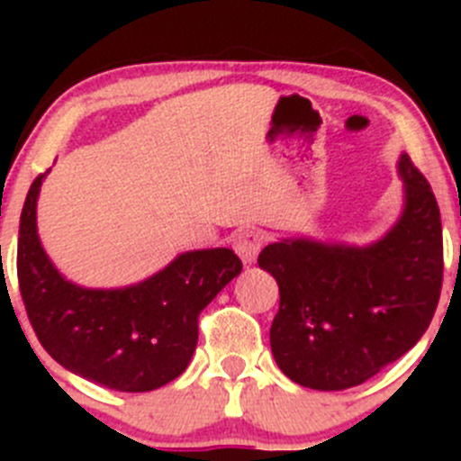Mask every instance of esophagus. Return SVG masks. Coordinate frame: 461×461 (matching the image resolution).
<instances>
[{
	"label": "esophagus",
	"instance_id": "1",
	"mask_svg": "<svg viewBox=\"0 0 461 461\" xmlns=\"http://www.w3.org/2000/svg\"><path fill=\"white\" fill-rule=\"evenodd\" d=\"M265 243V234L258 230H243L236 234L234 239V249L236 254H239L240 260H243L245 265H252L254 260H257L260 248H263Z\"/></svg>",
	"mask_w": 461,
	"mask_h": 461
}]
</instances>
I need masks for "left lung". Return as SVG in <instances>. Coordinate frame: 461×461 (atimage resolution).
Masks as SVG:
<instances>
[{
	"label": "left lung",
	"mask_w": 461,
	"mask_h": 461,
	"mask_svg": "<svg viewBox=\"0 0 461 461\" xmlns=\"http://www.w3.org/2000/svg\"><path fill=\"white\" fill-rule=\"evenodd\" d=\"M403 212L368 248L296 239L272 243L258 265L278 283L269 343L283 375L312 390L375 376L421 339L444 278L441 218L429 180L399 158Z\"/></svg>",
	"instance_id": "left-lung-1"
}]
</instances>
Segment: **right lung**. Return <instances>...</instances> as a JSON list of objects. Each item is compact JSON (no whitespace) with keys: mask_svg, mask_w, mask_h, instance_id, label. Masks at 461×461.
<instances>
[{"mask_svg":"<svg viewBox=\"0 0 461 461\" xmlns=\"http://www.w3.org/2000/svg\"><path fill=\"white\" fill-rule=\"evenodd\" d=\"M32 180L20 218L17 278L26 314L44 350L71 373L120 390L149 393L183 375L198 343V314L239 276L231 249H196L118 290H88L55 269L37 236Z\"/></svg>","mask_w":461,"mask_h":461,"instance_id":"1","label":"right lung"}]
</instances>
